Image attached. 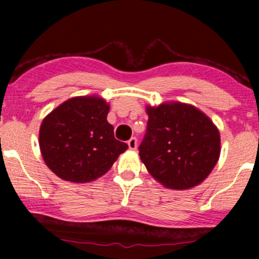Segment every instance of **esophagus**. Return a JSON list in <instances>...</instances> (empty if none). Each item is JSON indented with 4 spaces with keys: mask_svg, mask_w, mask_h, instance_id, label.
<instances>
[{
    "mask_svg": "<svg viewBox=\"0 0 259 259\" xmlns=\"http://www.w3.org/2000/svg\"><path fill=\"white\" fill-rule=\"evenodd\" d=\"M127 145H129V149H132V150H135L138 146V140L137 138H130L129 140H127Z\"/></svg>",
    "mask_w": 259,
    "mask_h": 259,
    "instance_id": "esophagus-1",
    "label": "esophagus"
}]
</instances>
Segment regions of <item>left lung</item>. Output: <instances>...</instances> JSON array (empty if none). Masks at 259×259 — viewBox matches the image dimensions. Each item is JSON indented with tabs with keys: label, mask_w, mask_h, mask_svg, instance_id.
<instances>
[{
	"label": "left lung",
	"mask_w": 259,
	"mask_h": 259,
	"mask_svg": "<svg viewBox=\"0 0 259 259\" xmlns=\"http://www.w3.org/2000/svg\"><path fill=\"white\" fill-rule=\"evenodd\" d=\"M139 155L149 173L170 189H188L209 176L221 153L218 129L202 111L182 103L146 109Z\"/></svg>",
	"instance_id": "8db88e82"
}]
</instances>
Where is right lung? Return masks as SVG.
<instances>
[{"instance_id":"obj_1","label":"right lung","mask_w":259,"mask_h":259,"mask_svg":"<svg viewBox=\"0 0 259 259\" xmlns=\"http://www.w3.org/2000/svg\"><path fill=\"white\" fill-rule=\"evenodd\" d=\"M109 105L93 96L72 98L44 119L40 149L46 165L61 179L86 183L105 174L126 143L114 137Z\"/></svg>"}]
</instances>
